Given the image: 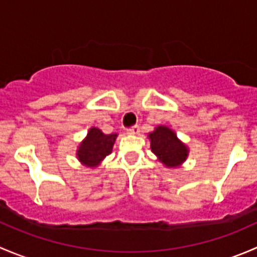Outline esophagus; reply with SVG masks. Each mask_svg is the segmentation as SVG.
<instances>
[{
    "instance_id": "esophagus-1",
    "label": "esophagus",
    "mask_w": 257,
    "mask_h": 257,
    "mask_svg": "<svg viewBox=\"0 0 257 257\" xmlns=\"http://www.w3.org/2000/svg\"><path fill=\"white\" fill-rule=\"evenodd\" d=\"M139 132H141V126H139L138 124H136V125L131 126V128L128 129V133L134 134V136H136V134H139Z\"/></svg>"
}]
</instances>
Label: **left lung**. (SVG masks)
Here are the masks:
<instances>
[{
  "label": "left lung",
  "mask_w": 257,
  "mask_h": 257,
  "mask_svg": "<svg viewBox=\"0 0 257 257\" xmlns=\"http://www.w3.org/2000/svg\"><path fill=\"white\" fill-rule=\"evenodd\" d=\"M152 152L169 168L180 165L188 157V148L177 138L175 133L167 126H158L149 134Z\"/></svg>",
  "instance_id": "1"
}]
</instances>
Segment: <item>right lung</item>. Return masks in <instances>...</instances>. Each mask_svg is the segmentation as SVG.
I'll list each match as a JSON object with an SVG mask.
<instances>
[{
    "label": "right lung",
    "instance_id": "right-lung-1",
    "mask_svg": "<svg viewBox=\"0 0 257 257\" xmlns=\"http://www.w3.org/2000/svg\"><path fill=\"white\" fill-rule=\"evenodd\" d=\"M115 138L116 134H104L100 129L90 128L78 149V159L88 167H97L112 153Z\"/></svg>",
    "mask_w": 257,
    "mask_h": 257
}]
</instances>
